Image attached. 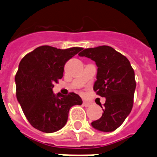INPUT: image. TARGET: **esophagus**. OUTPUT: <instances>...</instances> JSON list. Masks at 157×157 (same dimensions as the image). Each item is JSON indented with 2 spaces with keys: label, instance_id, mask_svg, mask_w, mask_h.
<instances>
[{
  "label": "esophagus",
  "instance_id": "34e87169",
  "mask_svg": "<svg viewBox=\"0 0 157 157\" xmlns=\"http://www.w3.org/2000/svg\"><path fill=\"white\" fill-rule=\"evenodd\" d=\"M91 105L90 102H87V101H84L83 102V105L85 106V107H89L90 105Z\"/></svg>",
  "mask_w": 157,
  "mask_h": 157
}]
</instances>
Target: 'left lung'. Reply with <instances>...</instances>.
<instances>
[{"label": "left lung", "mask_w": 157, "mask_h": 157, "mask_svg": "<svg viewBox=\"0 0 157 157\" xmlns=\"http://www.w3.org/2000/svg\"><path fill=\"white\" fill-rule=\"evenodd\" d=\"M79 56L86 57L97 66L94 90L106 99L102 116L91 126L100 132L118 128L131 112L136 89L134 71L128 59L109 46L82 48Z\"/></svg>", "instance_id": "8db88e82"}]
</instances>
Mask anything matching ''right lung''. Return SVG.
<instances>
[{
	"mask_svg": "<svg viewBox=\"0 0 157 157\" xmlns=\"http://www.w3.org/2000/svg\"><path fill=\"white\" fill-rule=\"evenodd\" d=\"M81 49L41 46L20 61L15 78L16 97L34 128L47 133L58 131L67 124L71 107L82 104L73 92L68 95L52 92L54 83L63 77L66 63Z\"/></svg>",
	"mask_w": 157,
	"mask_h": 157,
	"instance_id": "add662e5",
	"label": "right lung"
}]
</instances>
